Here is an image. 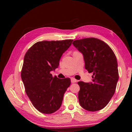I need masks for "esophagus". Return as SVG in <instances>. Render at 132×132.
<instances>
[{
    "mask_svg": "<svg viewBox=\"0 0 132 132\" xmlns=\"http://www.w3.org/2000/svg\"><path fill=\"white\" fill-rule=\"evenodd\" d=\"M71 83H76V82H77V80L74 78V77H71Z\"/></svg>",
    "mask_w": 132,
    "mask_h": 132,
    "instance_id": "1",
    "label": "esophagus"
}]
</instances>
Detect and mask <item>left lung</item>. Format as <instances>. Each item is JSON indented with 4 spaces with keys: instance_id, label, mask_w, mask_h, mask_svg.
<instances>
[{
    "instance_id": "obj_1",
    "label": "left lung",
    "mask_w": 132,
    "mask_h": 132,
    "mask_svg": "<svg viewBox=\"0 0 132 132\" xmlns=\"http://www.w3.org/2000/svg\"><path fill=\"white\" fill-rule=\"evenodd\" d=\"M73 44L84 55L85 69L93 74L91 82H78L79 103L88 111L102 109L114 94L118 80L115 53L106 43L95 38L76 39Z\"/></svg>"
}]
</instances>
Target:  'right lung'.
Here are the masks:
<instances>
[{"label": "right lung", "instance_id": "right-lung-1", "mask_svg": "<svg viewBox=\"0 0 132 132\" xmlns=\"http://www.w3.org/2000/svg\"><path fill=\"white\" fill-rule=\"evenodd\" d=\"M73 39L43 41L34 44L25 54L21 77L25 91L34 107L43 113H52L61 107L70 78L51 74L57 68L62 54Z\"/></svg>", "mask_w": 132, "mask_h": 132}]
</instances>
